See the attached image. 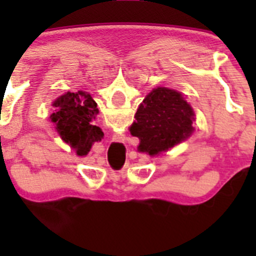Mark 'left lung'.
<instances>
[{"label": "left lung", "mask_w": 256, "mask_h": 256, "mask_svg": "<svg viewBox=\"0 0 256 256\" xmlns=\"http://www.w3.org/2000/svg\"><path fill=\"white\" fill-rule=\"evenodd\" d=\"M130 126V134L140 138L138 151L150 156L168 151L194 132L195 112L180 92L158 87L144 97Z\"/></svg>", "instance_id": "1"}]
</instances>
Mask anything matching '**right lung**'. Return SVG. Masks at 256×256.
Segmentation results:
<instances>
[{
    "label": "right lung",
    "instance_id": "obj_1",
    "mask_svg": "<svg viewBox=\"0 0 256 256\" xmlns=\"http://www.w3.org/2000/svg\"><path fill=\"white\" fill-rule=\"evenodd\" d=\"M55 112L50 119L62 141L76 148L78 155H87L94 142L101 141L102 130L94 126V119L98 114L97 104L91 94L83 91L68 92L52 104Z\"/></svg>",
    "mask_w": 256,
    "mask_h": 256
}]
</instances>
